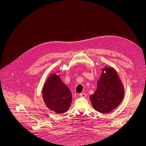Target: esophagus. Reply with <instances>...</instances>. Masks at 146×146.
<instances>
[{
    "mask_svg": "<svg viewBox=\"0 0 146 146\" xmlns=\"http://www.w3.org/2000/svg\"><path fill=\"white\" fill-rule=\"evenodd\" d=\"M79 96H80V97H82V98H85L86 97V94L85 93H80V94H79Z\"/></svg>",
    "mask_w": 146,
    "mask_h": 146,
    "instance_id": "1",
    "label": "esophagus"
}]
</instances>
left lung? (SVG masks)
Wrapping results in <instances>:
<instances>
[{
  "instance_id": "8db88e82",
  "label": "left lung",
  "mask_w": 146,
  "mask_h": 146,
  "mask_svg": "<svg viewBox=\"0 0 146 146\" xmlns=\"http://www.w3.org/2000/svg\"><path fill=\"white\" fill-rule=\"evenodd\" d=\"M125 95L122 82L112 67L102 69L97 88L90 99L94 109L100 113H109L122 102Z\"/></svg>"
}]
</instances>
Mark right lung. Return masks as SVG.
<instances>
[{
	"mask_svg": "<svg viewBox=\"0 0 146 146\" xmlns=\"http://www.w3.org/2000/svg\"><path fill=\"white\" fill-rule=\"evenodd\" d=\"M42 98L46 107L58 114L67 112L72 103L69 88L62 81L59 75H49L42 89Z\"/></svg>",
	"mask_w": 146,
	"mask_h": 146,
	"instance_id": "add662e5",
	"label": "right lung"
}]
</instances>
